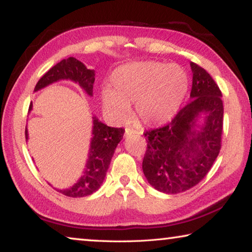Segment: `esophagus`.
<instances>
[{"label":"esophagus","mask_w":252,"mask_h":252,"mask_svg":"<svg viewBox=\"0 0 252 252\" xmlns=\"http://www.w3.org/2000/svg\"><path fill=\"white\" fill-rule=\"evenodd\" d=\"M134 133H140V132L134 130L133 127H130V126L126 127V135H131V134H134Z\"/></svg>","instance_id":"1"}]
</instances>
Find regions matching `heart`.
<instances>
[{
  "instance_id": "1",
  "label": "heart",
  "mask_w": 252,
  "mask_h": 252,
  "mask_svg": "<svg viewBox=\"0 0 252 252\" xmlns=\"http://www.w3.org/2000/svg\"><path fill=\"white\" fill-rule=\"evenodd\" d=\"M111 90L102 94L105 111L118 120L135 113L149 126L163 125L178 113L189 89L187 72L177 64L158 61L122 65L111 75Z\"/></svg>"
}]
</instances>
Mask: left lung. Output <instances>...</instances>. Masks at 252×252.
Returning a JSON list of instances; mask_svg holds the SVG:
<instances>
[{
  "instance_id": "1",
  "label": "left lung",
  "mask_w": 252,
  "mask_h": 252,
  "mask_svg": "<svg viewBox=\"0 0 252 252\" xmlns=\"http://www.w3.org/2000/svg\"><path fill=\"white\" fill-rule=\"evenodd\" d=\"M190 65L193 75L189 103L165 126L143 132L148 142L142 161L144 176L155 189L170 194L197 186L221 149L222 93L203 67L193 62ZM201 113L207 116L206 123L195 131V121Z\"/></svg>"
}]
</instances>
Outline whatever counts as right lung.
<instances>
[{"instance_id": "right-lung-1", "label": "right lung", "mask_w": 252, "mask_h": 252, "mask_svg": "<svg viewBox=\"0 0 252 252\" xmlns=\"http://www.w3.org/2000/svg\"><path fill=\"white\" fill-rule=\"evenodd\" d=\"M94 71L89 70L79 60L71 57L63 59L46 72L37 81L34 90L46 87L50 83L62 79H70L78 82L89 95H92L93 84H94ZM32 104H30V110ZM93 138L91 140V148L89 152V160L83 176L80 180L72 186L70 189L58 190L59 192L71 198H82L90 195L99 189L108 171L111 159L118 143L121 141L125 133L123 127H111L93 118ZM25 136L28 139V131L25 130Z\"/></svg>"}]
</instances>
